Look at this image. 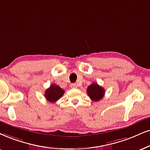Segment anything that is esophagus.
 I'll return each mask as SVG.
<instances>
[{
    "label": "esophagus",
    "mask_w": 150,
    "mask_h": 150,
    "mask_svg": "<svg viewBox=\"0 0 150 150\" xmlns=\"http://www.w3.org/2000/svg\"><path fill=\"white\" fill-rule=\"evenodd\" d=\"M71 86V88H76L77 87V84H72Z\"/></svg>",
    "instance_id": "obj_1"
}]
</instances>
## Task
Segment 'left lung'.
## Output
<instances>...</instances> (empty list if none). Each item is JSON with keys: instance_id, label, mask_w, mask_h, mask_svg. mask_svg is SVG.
I'll use <instances>...</instances> for the list:
<instances>
[{"instance_id": "obj_1", "label": "left lung", "mask_w": 150, "mask_h": 150, "mask_svg": "<svg viewBox=\"0 0 150 150\" xmlns=\"http://www.w3.org/2000/svg\"><path fill=\"white\" fill-rule=\"evenodd\" d=\"M105 89L96 83H93L87 88V94L93 102H98L105 96Z\"/></svg>"}]
</instances>
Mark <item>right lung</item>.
I'll use <instances>...</instances> for the list:
<instances>
[{
  "label": "right lung",
  "instance_id": "add662e5",
  "mask_svg": "<svg viewBox=\"0 0 150 150\" xmlns=\"http://www.w3.org/2000/svg\"><path fill=\"white\" fill-rule=\"evenodd\" d=\"M64 93V91L57 85L52 84L45 91V99L50 102H55L61 98Z\"/></svg>",
  "mask_w": 150,
  "mask_h": 150
}]
</instances>
